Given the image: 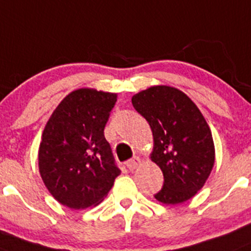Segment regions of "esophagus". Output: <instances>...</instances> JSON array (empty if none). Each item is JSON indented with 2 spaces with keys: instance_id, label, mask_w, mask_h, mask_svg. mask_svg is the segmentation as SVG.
<instances>
[{
  "instance_id": "esophagus-1",
  "label": "esophagus",
  "mask_w": 251,
  "mask_h": 251,
  "mask_svg": "<svg viewBox=\"0 0 251 251\" xmlns=\"http://www.w3.org/2000/svg\"><path fill=\"white\" fill-rule=\"evenodd\" d=\"M140 163H142L140 157L135 156V157H133V159H130L129 161H127V168L129 169V170H134V169H137L138 166L140 165Z\"/></svg>"
}]
</instances>
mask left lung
<instances>
[{
	"mask_svg": "<svg viewBox=\"0 0 251 251\" xmlns=\"http://www.w3.org/2000/svg\"><path fill=\"white\" fill-rule=\"evenodd\" d=\"M132 103L151 128L150 159L164 175L163 188L154 197L165 204L192 199L204 186L216 160L212 132L203 114L185 92L166 85L138 92Z\"/></svg>",
	"mask_w": 251,
	"mask_h": 251,
	"instance_id": "1",
	"label": "left lung"
}]
</instances>
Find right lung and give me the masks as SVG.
Masks as SVG:
<instances>
[{
	"mask_svg": "<svg viewBox=\"0 0 251 251\" xmlns=\"http://www.w3.org/2000/svg\"><path fill=\"white\" fill-rule=\"evenodd\" d=\"M117 94L82 87L70 92L45 124L39 174L51 196L71 209L97 206L121 174L104 127Z\"/></svg>",
	"mask_w": 251,
	"mask_h": 251,
	"instance_id": "obj_1",
	"label": "right lung"
}]
</instances>
